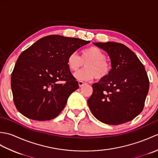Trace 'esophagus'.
<instances>
[{
    "label": "esophagus",
    "mask_w": 158,
    "mask_h": 158,
    "mask_svg": "<svg viewBox=\"0 0 158 158\" xmlns=\"http://www.w3.org/2000/svg\"><path fill=\"white\" fill-rule=\"evenodd\" d=\"M78 83H79V86L80 87V88H81V87H82V86H83V85H85V84H86L85 83L83 82V81H79Z\"/></svg>",
    "instance_id": "34e87169"
}]
</instances>
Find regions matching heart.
<instances>
[{
    "instance_id": "b5f03b06",
    "label": "heart",
    "mask_w": 158,
    "mask_h": 158,
    "mask_svg": "<svg viewBox=\"0 0 158 158\" xmlns=\"http://www.w3.org/2000/svg\"><path fill=\"white\" fill-rule=\"evenodd\" d=\"M106 55L97 47H89L81 52V58L76 52L71 53L67 58V65L71 71H76L85 62V68L75 73L74 77L81 81H89L93 78L102 79L109 75L111 70L106 61Z\"/></svg>"
}]
</instances>
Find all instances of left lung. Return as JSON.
Wrapping results in <instances>:
<instances>
[{
	"instance_id": "left-lung-1",
	"label": "left lung",
	"mask_w": 158,
	"mask_h": 158,
	"mask_svg": "<svg viewBox=\"0 0 158 158\" xmlns=\"http://www.w3.org/2000/svg\"><path fill=\"white\" fill-rule=\"evenodd\" d=\"M110 58L111 70L92 85L88 100L92 114L100 122L119 125L141 113L149 88L145 66L132 50L122 43H94Z\"/></svg>"
}]
</instances>
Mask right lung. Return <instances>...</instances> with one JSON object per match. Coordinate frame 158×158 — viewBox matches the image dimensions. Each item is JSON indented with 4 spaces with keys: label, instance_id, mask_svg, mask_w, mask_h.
Returning a JSON list of instances; mask_svg holds the SVG:
<instances>
[{
    "label": "right lung",
    "instance_id": "right-lung-1",
    "mask_svg": "<svg viewBox=\"0 0 158 158\" xmlns=\"http://www.w3.org/2000/svg\"><path fill=\"white\" fill-rule=\"evenodd\" d=\"M89 42L49 35L23 51L17 60L11 79L13 101L18 111L37 121L58 116L69 96L79 88L67 58Z\"/></svg>",
    "mask_w": 158,
    "mask_h": 158
}]
</instances>
